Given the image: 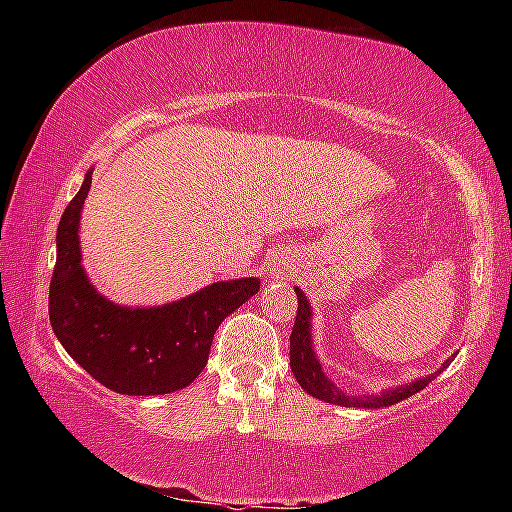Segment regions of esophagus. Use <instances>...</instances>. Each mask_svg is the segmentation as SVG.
<instances>
[{"mask_svg":"<svg viewBox=\"0 0 512 512\" xmlns=\"http://www.w3.org/2000/svg\"><path fill=\"white\" fill-rule=\"evenodd\" d=\"M275 277H284V271H277V273H275Z\"/></svg>","mask_w":512,"mask_h":512,"instance_id":"1","label":"esophagus"}]
</instances>
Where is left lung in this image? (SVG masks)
<instances>
[{
	"mask_svg": "<svg viewBox=\"0 0 512 512\" xmlns=\"http://www.w3.org/2000/svg\"><path fill=\"white\" fill-rule=\"evenodd\" d=\"M293 289H296V296H298V316L291 332V354H289L291 370L293 375H296L298 384L305 388L311 397H316V400H323L336 406H354V409H384V406H393L397 402L406 400V397L420 393L422 388L427 386L429 381L436 379L456 357V354H452V357H447L443 366H440L436 372L413 379L409 384L381 388L379 393H361V395L345 393L325 375V370L320 368L318 354L314 350V339H311V318H314V309H311V302L307 300L305 291L300 287H293Z\"/></svg>",
	"mask_w": 512,
	"mask_h": 512,
	"instance_id": "obj_1",
	"label": "left lung"
}]
</instances>
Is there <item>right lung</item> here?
Returning a JSON list of instances; mask_svg holds the SVG:
<instances>
[{
  "mask_svg": "<svg viewBox=\"0 0 512 512\" xmlns=\"http://www.w3.org/2000/svg\"><path fill=\"white\" fill-rule=\"evenodd\" d=\"M92 185L85 173L56 232L49 320L69 357L110 391L167 395L192 384L212 339L232 311L259 291V277L221 280L158 307H124L101 296L81 262V212Z\"/></svg>",
  "mask_w": 512,
  "mask_h": 512,
  "instance_id": "obj_1",
  "label": "right lung"
}]
</instances>
